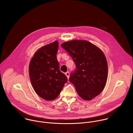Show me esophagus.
<instances>
[{
    "label": "esophagus",
    "mask_w": 133,
    "mask_h": 133,
    "mask_svg": "<svg viewBox=\"0 0 133 133\" xmlns=\"http://www.w3.org/2000/svg\"><path fill=\"white\" fill-rule=\"evenodd\" d=\"M65 75H66V76H67V78L68 79V78H69V72L68 71H67V72H65Z\"/></svg>",
    "instance_id": "34e87169"
}]
</instances>
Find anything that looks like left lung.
<instances>
[{"mask_svg": "<svg viewBox=\"0 0 133 133\" xmlns=\"http://www.w3.org/2000/svg\"><path fill=\"white\" fill-rule=\"evenodd\" d=\"M71 57L76 68L69 77L79 96L90 101L104 89L107 79L108 66L103 51L91 43L74 40L61 45Z\"/></svg>", "mask_w": 133, "mask_h": 133, "instance_id": "1", "label": "left lung"}]
</instances>
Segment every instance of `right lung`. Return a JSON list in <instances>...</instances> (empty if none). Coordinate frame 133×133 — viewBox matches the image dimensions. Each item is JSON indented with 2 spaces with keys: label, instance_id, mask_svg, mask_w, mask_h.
<instances>
[{
  "label": "right lung",
  "instance_id": "1",
  "mask_svg": "<svg viewBox=\"0 0 133 133\" xmlns=\"http://www.w3.org/2000/svg\"><path fill=\"white\" fill-rule=\"evenodd\" d=\"M58 47L57 41L43 46L35 52L29 64L32 86L38 95L47 101L57 97L68 81L57 59Z\"/></svg>",
  "mask_w": 133,
  "mask_h": 133
}]
</instances>
